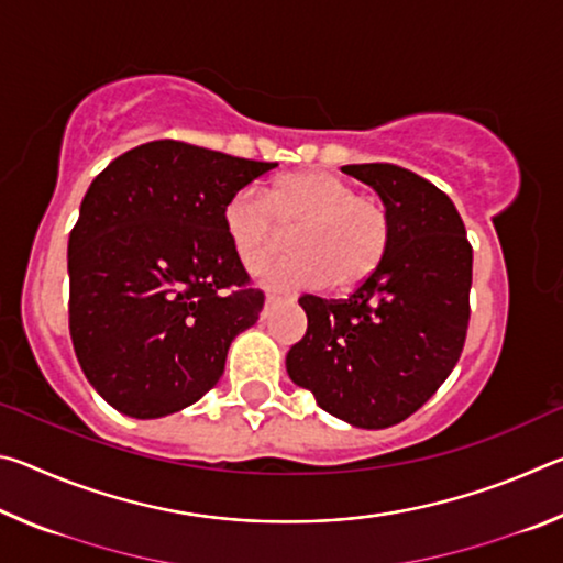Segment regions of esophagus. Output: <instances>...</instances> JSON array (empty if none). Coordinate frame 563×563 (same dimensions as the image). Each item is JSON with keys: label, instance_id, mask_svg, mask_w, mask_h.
Masks as SVG:
<instances>
[{"label": "esophagus", "instance_id": "obj_1", "mask_svg": "<svg viewBox=\"0 0 563 563\" xmlns=\"http://www.w3.org/2000/svg\"><path fill=\"white\" fill-rule=\"evenodd\" d=\"M280 298L278 295H273V292H268V298H265V308H263V312H261V318H268L271 316V310H273V305L278 302Z\"/></svg>", "mask_w": 563, "mask_h": 563}]
</instances>
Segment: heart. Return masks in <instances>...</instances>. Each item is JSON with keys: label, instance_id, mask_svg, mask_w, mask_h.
<instances>
[{"label": "heart", "instance_id": "obj_1", "mask_svg": "<svg viewBox=\"0 0 563 563\" xmlns=\"http://www.w3.org/2000/svg\"><path fill=\"white\" fill-rule=\"evenodd\" d=\"M223 228L245 271L258 273L283 251L292 255L265 271V283L308 290L328 283L345 292L373 278L393 243V218L383 198L357 190L330 170H295L268 194L241 188L223 208Z\"/></svg>", "mask_w": 563, "mask_h": 563}]
</instances>
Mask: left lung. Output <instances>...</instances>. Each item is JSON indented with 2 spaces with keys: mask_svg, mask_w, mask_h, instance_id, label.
I'll use <instances>...</instances> for the list:
<instances>
[{
  "mask_svg": "<svg viewBox=\"0 0 563 563\" xmlns=\"http://www.w3.org/2000/svg\"><path fill=\"white\" fill-rule=\"evenodd\" d=\"M389 208L393 243L347 298L302 295L308 332L285 365L325 412L362 430L415 415L462 355L470 328L472 245L444 190L393 164L342 166Z\"/></svg>",
  "mask_w": 563,
  "mask_h": 563,
  "instance_id": "8db88e82",
  "label": "left lung"
}]
</instances>
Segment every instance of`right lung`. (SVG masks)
Returning <instances> with one entry per match:
<instances>
[{
    "mask_svg": "<svg viewBox=\"0 0 563 563\" xmlns=\"http://www.w3.org/2000/svg\"><path fill=\"white\" fill-rule=\"evenodd\" d=\"M275 166L166 139L93 178L69 235V332L84 375L119 412H178L221 379L265 302L223 208Z\"/></svg>",
    "mask_w": 563,
    "mask_h": 563,
    "instance_id": "1",
    "label": "right lung"
}]
</instances>
